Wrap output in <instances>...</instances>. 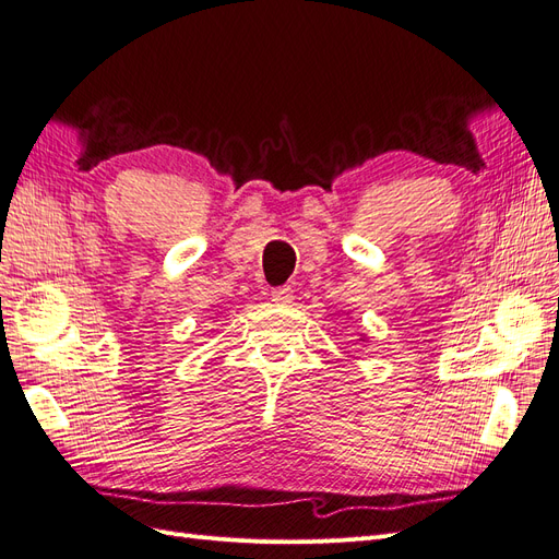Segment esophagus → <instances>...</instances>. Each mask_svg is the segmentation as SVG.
<instances>
[{
	"instance_id": "esophagus-1",
	"label": "esophagus",
	"mask_w": 559,
	"mask_h": 559,
	"mask_svg": "<svg viewBox=\"0 0 559 559\" xmlns=\"http://www.w3.org/2000/svg\"><path fill=\"white\" fill-rule=\"evenodd\" d=\"M270 296H273L275 302H284V306H286V302L294 300V289H292V286H277V289H273V294H270Z\"/></svg>"
}]
</instances>
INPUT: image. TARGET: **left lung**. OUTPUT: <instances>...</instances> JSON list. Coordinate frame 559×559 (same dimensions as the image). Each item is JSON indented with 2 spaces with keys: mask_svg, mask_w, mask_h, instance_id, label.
Returning <instances> with one entry per match:
<instances>
[{
  "mask_svg": "<svg viewBox=\"0 0 559 559\" xmlns=\"http://www.w3.org/2000/svg\"><path fill=\"white\" fill-rule=\"evenodd\" d=\"M361 341H366V335H361Z\"/></svg>",
  "mask_w": 559,
  "mask_h": 559,
  "instance_id": "8db88e82",
  "label": "left lung"
}]
</instances>
